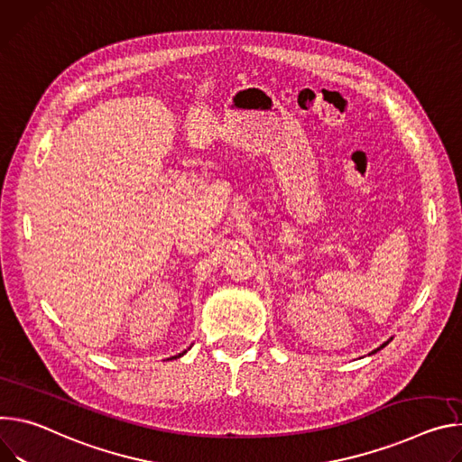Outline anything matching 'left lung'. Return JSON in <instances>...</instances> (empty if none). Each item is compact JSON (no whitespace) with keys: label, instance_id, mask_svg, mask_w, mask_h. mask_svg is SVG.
<instances>
[{"label":"left lung","instance_id":"1","mask_svg":"<svg viewBox=\"0 0 462 462\" xmlns=\"http://www.w3.org/2000/svg\"><path fill=\"white\" fill-rule=\"evenodd\" d=\"M387 343H389V341H387ZM387 343H383V345H382V346H380V348H383V346H385V345H387ZM374 352H376V350H374Z\"/></svg>","mask_w":462,"mask_h":462}]
</instances>
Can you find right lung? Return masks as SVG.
Here are the masks:
<instances>
[{
	"label": "right lung",
	"instance_id": "obj_1",
	"mask_svg": "<svg viewBox=\"0 0 462 462\" xmlns=\"http://www.w3.org/2000/svg\"><path fill=\"white\" fill-rule=\"evenodd\" d=\"M183 354H185V352H181V354H178V356H174V357H180V356H183Z\"/></svg>",
	"mask_w": 462,
	"mask_h": 462
}]
</instances>
